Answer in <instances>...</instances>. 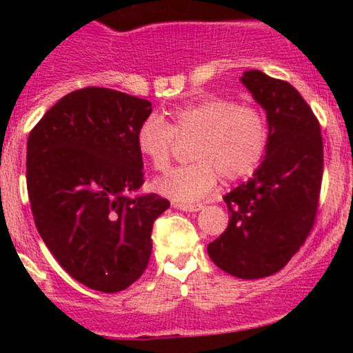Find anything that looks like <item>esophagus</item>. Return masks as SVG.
<instances>
[{
  "label": "esophagus",
  "mask_w": 353,
  "mask_h": 353,
  "mask_svg": "<svg viewBox=\"0 0 353 353\" xmlns=\"http://www.w3.org/2000/svg\"><path fill=\"white\" fill-rule=\"evenodd\" d=\"M174 206L183 212H198V210L203 208L201 203H196V205H191V203H174Z\"/></svg>",
  "instance_id": "34e87169"
}]
</instances>
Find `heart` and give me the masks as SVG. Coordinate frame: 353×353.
<instances>
[{
  "instance_id": "1",
  "label": "heart",
  "mask_w": 353,
  "mask_h": 353,
  "mask_svg": "<svg viewBox=\"0 0 353 353\" xmlns=\"http://www.w3.org/2000/svg\"><path fill=\"white\" fill-rule=\"evenodd\" d=\"M268 134V119L259 108L205 95L170 110L169 124L157 116L147 117L137 130V148L154 169L165 170L176 138H193V162L155 181L160 194L191 203L212 193L220 177L232 183L249 176L265 155Z\"/></svg>"
}]
</instances>
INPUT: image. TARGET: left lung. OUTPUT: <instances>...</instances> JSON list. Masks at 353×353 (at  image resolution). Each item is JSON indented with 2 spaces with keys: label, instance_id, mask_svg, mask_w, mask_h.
I'll return each instance as SVG.
<instances>
[{
  "label": "left lung",
  "instance_id": "1",
  "mask_svg": "<svg viewBox=\"0 0 353 353\" xmlns=\"http://www.w3.org/2000/svg\"><path fill=\"white\" fill-rule=\"evenodd\" d=\"M241 81L266 110L268 145L254 176L223 196L229 227L208 256L229 275L254 280L280 272L311 234L325 160L318 117L288 81L259 70Z\"/></svg>",
  "mask_w": 353,
  "mask_h": 353
}]
</instances>
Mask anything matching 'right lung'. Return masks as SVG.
<instances>
[{
  "label": "right lung",
  "instance_id": "obj_1",
  "mask_svg": "<svg viewBox=\"0 0 353 353\" xmlns=\"http://www.w3.org/2000/svg\"><path fill=\"white\" fill-rule=\"evenodd\" d=\"M147 99L104 87L74 90L28 134L27 191L42 241L77 282L114 294L137 282L152 254V227L169 199L130 198L143 159L137 130Z\"/></svg>",
  "mask_w": 353,
  "mask_h": 353
}]
</instances>
